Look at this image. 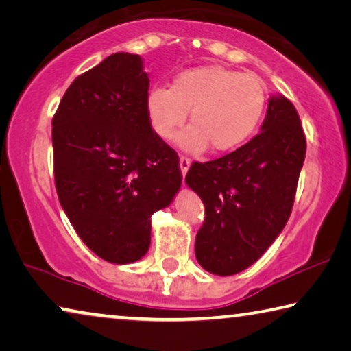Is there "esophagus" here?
Instances as JSON below:
<instances>
[{
    "label": "esophagus",
    "instance_id": "1",
    "mask_svg": "<svg viewBox=\"0 0 351 351\" xmlns=\"http://www.w3.org/2000/svg\"><path fill=\"white\" fill-rule=\"evenodd\" d=\"M189 167H191V159H189L187 156H180V169H181L182 176L187 173Z\"/></svg>",
    "mask_w": 351,
    "mask_h": 351
}]
</instances>
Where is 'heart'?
<instances>
[{"label":"heart","mask_w":351,"mask_h":351,"mask_svg":"<svg viewBox=\"0 0 351 351\" xmlns=\"http://www.w3.org/2000/svg\"><path fill=\"white\" fill-rule=\"evenodd\" d=\"M265 108V88L259 77L221 65L184 70L171 87L154 86L145 98L153 131L169 138L186 123L178 137L182 149L199 153L210 145L215 153L232 152L245 143L258 128Z\"/></svg>","instance_id":"b5f03b06"}]
</instances>
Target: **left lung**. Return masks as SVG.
I'll return each mask as SVG.
<instances>
[{
    "label": "left lung",
    "instance_id": "obj_1",
    "mask_svg": "<svg viewBox=\"0 0 351 351\" xmlns=\"http://www.w3.org/2000/svg\"><path fill=\"white\" fill-rule=\"evenodd\" d=\"M306 136L293 104L269 99L261 132L236 152L193 162L187 186L204 204L195 256L214 275L254 264L286 226L304 162Z\"/></svg>",
    "mask_w": 351,
    "mask_h": 351
}]
</instances>
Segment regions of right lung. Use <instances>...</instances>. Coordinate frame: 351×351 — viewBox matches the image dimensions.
<instances>
[{
	"mask_svg": "<svg viewBox=\"0 0 351 351\" xmlns=\"http://www.w3.org/2000/svg\"><path fill=\"white\" fill-rule=\"evenodd\" d=\"M138 54L115 53L71 82L53 117L54 182L82 242L114 264L149 248L152 215L180 191V158L149 125Z\"/></svg>",
	"mask_w": 351,
	"mask_h": 351,
	"instance_id": "add662e5",
	"label": "right lung"
}]
</instances>
